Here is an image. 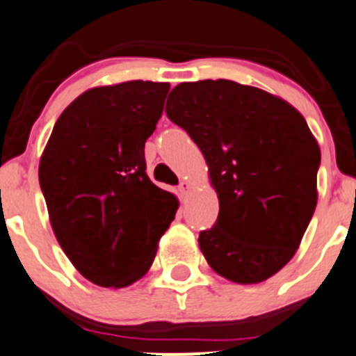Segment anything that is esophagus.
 <instances>
[{
  "label": "esophagus",
  "mask_w": 356,
  "mask_h": 356,
  "mask_svg": "<svg viewBox=\"0 0 356 356\" xmlns=\"http://www.w3.org/2000/svg\"><path fill=\"white\" fill-rule=\"evenodd\" d=\"M189 191H191V184L186 181H182L181 184H179V193H181V195H188Z\"/></svg>",
  "instance_id": "34e87169"
}]
</instances>
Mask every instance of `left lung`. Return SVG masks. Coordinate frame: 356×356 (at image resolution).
<instances>
[{"label": "left lung", "instance_id": "obj_1", "mask_svg": "<svg viewBox=\"0 0 356 356\" xmlns=\"http://www.w3.org/2000/svg\"><path fill=\"white\" fill-rule=\"evenodd\" d=\"M170 122L205 156L219 216L200 248L234 284H259L299 248L316 207L320 147L284 99L229 79L181 83L167 101Z\"/></svg>", "mask_w": 356, "mask_h": 356}]
</instances>
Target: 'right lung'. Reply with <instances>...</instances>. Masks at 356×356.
<instances>
[{"instance_id": "obj_1", "label": "right lung", "mask_w": 356, "mask_h": 356, "mask_svg": "<svg viewBox=\"0 0 356 356\" xmlns=\"http://www.w3.org/2000/svg\"><path fill=\"white\" fill-rule=\"evenodd\" d=\"M170 85L97 86L58 116L40 160V186L55 238L76 270L101 287L143 278L179 209L146 174L144 144Z\"/></svg>"}]
</instances>
